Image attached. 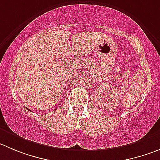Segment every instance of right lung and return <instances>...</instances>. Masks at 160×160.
Returning <instances> with one entry per match:
<instances>
[{
	"label": "right lung",
	"mask_w": 160,
	"mask_h": 160,
	"mask_svg": "<svg viewBox=\"0 0 160 160\" xmlns=\"http://www.w3.org/2000/svg\"><path fill=\"white\" fill-rule=\"evenodd\" d=\"M28 110H29V111H31V110H29V109H28Z\"/></svg>",
	"instance_id": "right-lung-1"
}]
</instances>
